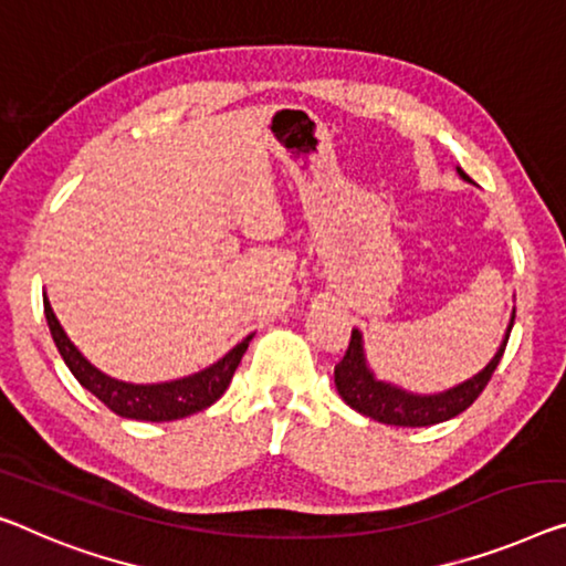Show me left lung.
<instances>
[{
    "label": "left lung",
    "mask_w": 566,
    "mask_h": 566,
    "mask_svg": "<svg viewBox=\"0 0 566 566\" xmlns=\"http://www.w3.org/2000/svg\"><path fill=\"white\" fill-rule=\"evenodd\" d=\"M458 172L462 180L470 182V177L460 170ZM513 317H516V310H513L509 331H505V337L501 343L499 353H495L491 364H488L480 374H475L468 381H462L452 389H447L442 394H429V396H419V394H409L399 389V386H391L386 381H378L374 376V370L366 364V353H364V335L358 331L350 333V343L348 350L340 364L335 366V389L343 396V401L348 403L350 409H356L358 415L370 417L381 424H394V427H429V424H440V421H447L452 417H458L465 411L472 401L478 399L483 389L491 381L493 370L499 368L505 343H509L511 327H513Z\"/></svg>",
    "instance_id": "8db88e82"
}]
</instances>
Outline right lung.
Masks as SVG:
<instances>
[{
  "instance_id": "right-lung-1",
  "label": "right lung",
  "mask_w": 566,
  "mask_h": 566,
  "mask_svg": "<svg viewBox=\"0 0 566 566\" xmlns=\"http://www.w3.org/2000/svg\"><path fill=\"white\" fill-rule=\"evenodd\" d=\"M45 305V317L50 335L57 345L65 366L71 368V374L78 378L83 389H88L98 401H104L114 415L124 419H139V421H172L196 415V411L208 409L210 403H216L229 389L233 370L239 368L243 353L249 348V337L231 348L218 364L198 370V374L177 378V381L165 384H126L119 378H112L101 374L96 366H91L83 353L71 343V337L57 323L53 307H50L48 297L42 300Z\"/></svg>"
}]
</instances>
